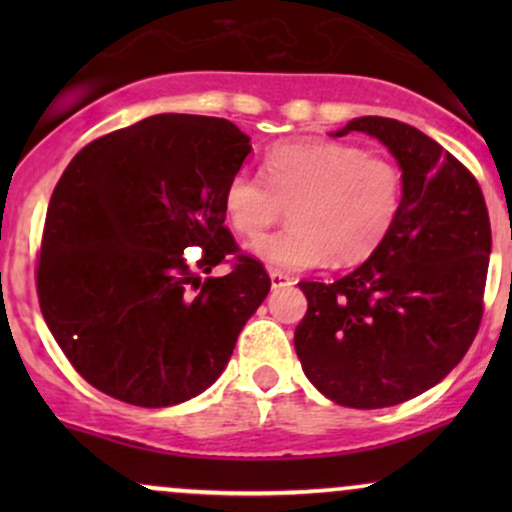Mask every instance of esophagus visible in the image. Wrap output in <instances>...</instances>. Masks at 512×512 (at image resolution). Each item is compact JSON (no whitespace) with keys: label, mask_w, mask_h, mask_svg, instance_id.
<instances>
[{"label":"esophagus","mask_w":512,"mask_h":512,"mask_svg":"<svg viewBox=\"0 0 512 512\" xmlns=\"http://www.w3.org/2000/svg\"><path fill=\"white\" fill-rule=\"evenodd\" d=\"M269 279H272V289H279V286H291L293 279L286 272H279V269H272L269 272Z\"/></svg>","instance_id":"34e87169"}]
</instances>
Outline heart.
I'll return each mask as SVG.
<instances>
[{"label":"heart","instance_id":"1","mask_svg":"<svg viewBox=\"0 0 512 512\" xmlns=\"http://www.w3.org/2000/svg\"><path fill=\"white\" fill-rule=\"evenodd\" d=\"M264 180L248 170L231 175L223 190L228 226L257 240L289 207V231L250 248L255 260L286 272L358 264L373 255L395 226L402 173L383 156L351 144L291 142L264 156Z\"/></svg>","mask_w":512,"mask_h":512}]
</instances>
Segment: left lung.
<instances>
[{
	"instance_id": "8db88e82",
	"label": "left lung",
	"mask_w": 512,
	"mask_h": 512,
	"mask_svg": "<svg viewBox=\"0 0 512 512\" xmlns=\"http://www.w3.org/2000/svg\"><path fill=\"white\" fill-rule=\"evenodd\" d=\"M378 139L402 170L395 226L334 284L301 281L308 313L293 344L303 373L342 407L383 409L450 373L481 322L491 223L467 168L421 129L356 117L332 132Z\"/></svg>"
}]
</instances>
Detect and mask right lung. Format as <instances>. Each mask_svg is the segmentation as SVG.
Instances as JSON below:
<instances>
[{
	"label": "right lung",
	"instance_id": "add662e5",
	"mask_svg": "<svg viewBox=\"0 0 512 512\" xmlns=\"http://www.w3.org/2000/svg\"><path fill=\"white\" fill-rule=\"evenodd\" d=\"M252 151L221 117L151 115L96 139L52 192L38 262L45 322L81 378L105 395L158 409L202 395L231 361L267 298V272L238 255L223 190Z\"/></svg>",
	"mask_w": 512,
	"mask_h": 512
}]
</instances>
